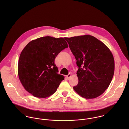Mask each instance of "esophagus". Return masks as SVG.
I'll return each mask as SVG.
<instances>
[{
    "label": "esophagus",
    "instance_id": "esophagus-1",
    "mask_svg": "<svg viewBox=\"0 0 129 129\" xmlns=\"http://www.w3.org/2000/svg\"><path fill=\"white\" fill-rule=\"evenodd\" d=\"M71 76H72V74H69L68 75H67V77L68 79H69L71 77Z\"/></svg>",
    "mask_w": 129,
    "mask_h": 129
}]
</instances>
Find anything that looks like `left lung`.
I'll use <instances>...</instances> for the list:
<instances>
[{"mask_svg":"<svg viewBox=\"0 0 129 129\" xmlns=\"http://www.w3.org/2000/svg\"><path fill=\"white\" fill-rule=\"evenodd\" d=\"M64 39L78 67V83L74 86V91L86 99L99 96L109 86L114 73V59L110 50L91 35Z\"/></svg>","mask_w":129,"mask_h":129,"instance_id":"obj_1","label":"left lung"}]
</instances>
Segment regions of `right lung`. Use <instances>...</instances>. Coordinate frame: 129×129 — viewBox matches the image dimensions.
I'll use <instances>...</instances> for the list:
<instances>
[{
	"label": "right lung",
	"instance_id": "obj_1",
	"mask_svg": "<svg viewBox=\"0 0 129 129\" xmlns=\"http://www.w3.org/2000/svg\"><path fill=\"white\" fill-rule=\"evenodd\" d=\"M68 48L62 38L41 37L29 42L22 50L18 64L19 78L26 91L38 98H46L56 91L64 78L57 74V55Z\"/></svg>",
	"mask_w": 129,
	"mask_h": 129
}]
</instances>
